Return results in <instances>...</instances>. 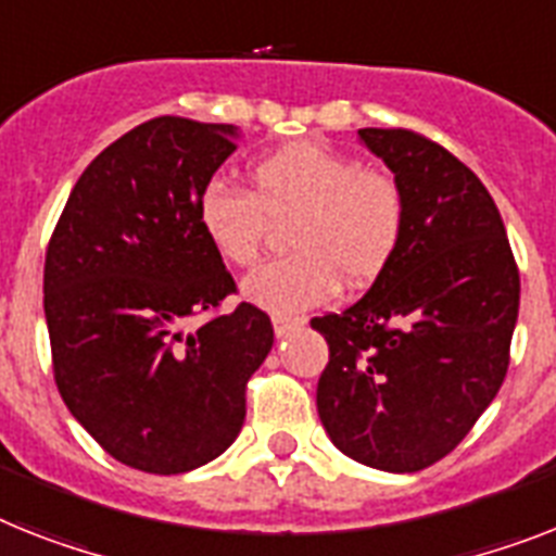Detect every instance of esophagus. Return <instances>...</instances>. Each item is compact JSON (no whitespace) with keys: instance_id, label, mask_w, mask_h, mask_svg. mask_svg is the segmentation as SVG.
Returning a JSON list of instances; mask_svg holds the SVG:
<instances>
[{"instance_id":"esophagus-1","label":"esophagus","mask_w":556,"mask_h":556,"mask_svg":"<svg viewBox=\"0 0 556 556\" xmlns=\"http://www.w3.org/2000/svg\"><path fill=\"white\" fill-rule=\"evenodd\" d=\"M301 327H304V320H298V318H281V315H275L273 318L275 338H287V334H292Z\"/></svg>"}]
</instances>
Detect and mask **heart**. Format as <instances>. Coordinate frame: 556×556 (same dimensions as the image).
I'll use <instances>...</instances> for the list:
<instances>
[{
	"instance_id": "b5f03b06",
	"label": "heart",
	"mask_w": 556,
	"mask_h": 556,
	"mask_svg": "<svg viewBox=\"0 0 556 556\" xmlns=\"http://www.w3.org/2000/svg\"><path fill=\"white\" fill-rule=\"evenodd\" d=\"M252 195L218 181L195 201L206 247L229 267L255 264L269 222L289 224L295 255L247 275L241 295L269 315L329 304L341 278L369 287L387 273L406 229V199L389 173L318 141H292L250 167Z\"/></svg>"
}]
</instances>
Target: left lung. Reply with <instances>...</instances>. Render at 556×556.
<instances>
[{
  "label": "left lung",
  "instance_id": "8db88e82",
  "mask_svg": "<svg viewBox=\"0 0 556 556\" xmlns=\"http://www.w3.org/2000/svg\"><path fill=\"white\" fill-rule=\"evenodd\" d=\"M357 141L401 185L406 229L361 301L312 318L329 343L318 415L346 457L403 475L446 457L503 387L520 275L466 164L409 130L364 127Z\"/></svg>",
  "mask_w": 556,
  "mask_h": 556
}]
</instances>
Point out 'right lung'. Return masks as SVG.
I'll use <instances>...</instances> for the list:
<instances>
[{
    "label": "right lung",
    "instance_id": "right-lung-1",
    "mask_svg": "<svg viewBox=\"0 0 556 556\" xmlns=\"http://www.w3.org/2000/svg\"><path fill=\"white\" fill-rule=\"evenodd\" d=\"M236 124L162 116L87 164L50 238L45 320L62 401L118 463L181 475L244 426L247 380L273 350L261 309L192 327L236 281L195 201L236 153Z\"/></svg>",
    "mask_w": 556,
    "mask_h": 556
}]
</instances>
